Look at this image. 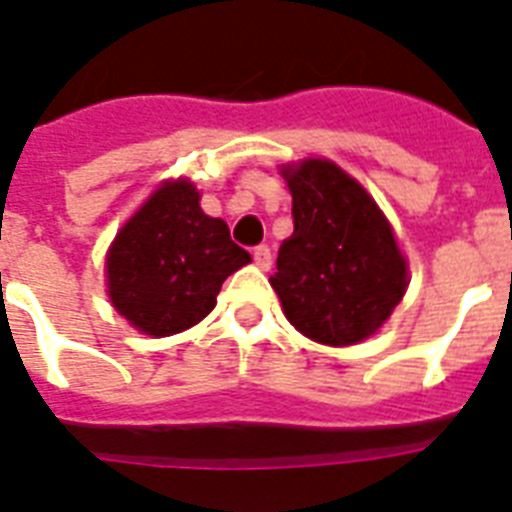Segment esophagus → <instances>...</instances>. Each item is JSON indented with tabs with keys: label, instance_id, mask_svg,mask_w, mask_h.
Listing matches in <instances>:
<instances>
[{
	"label": "esophagus",
	"instance_id": "obj_1",
	"mask_svg": "<svg viewBox=\"0 0 512 512\" xmlns=\"http://www.w3.org/2000/svg\"><path fill=\"white\" fill-rule=\"evenodd\" d=\"M252 260H255L257 268L268 271V268H271V249L265 247V244H260V247L252 249Z\"/></svg>",
	"mask_w": 512,
	"mask_h": 512
}]
</instances>
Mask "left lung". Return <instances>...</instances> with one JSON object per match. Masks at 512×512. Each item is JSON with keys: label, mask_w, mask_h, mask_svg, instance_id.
Here are the masks:
<instances>
[{"label": "left lung", "mask_w": 512, "mask_h": 512, "mask_svg": "<svg viewBox=\"0 0 512 512\" xmlns=\"http://www.w3.org/2000/svg\"><path fill=\"white\" fill-rule=\"evenodd\" d=\"M295 233L279 247L276 289L287 319L324 345L382 327L406 289V263L372 196L332 162L287 167Z\"/></svg>", "instance_id": "left-lung-1"}]
</instances>
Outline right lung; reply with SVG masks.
<instances>
[{
  "mask_svg": "<svg viewBox=\"0 0 512 512\" xmlns=\"http://www.w3.org/2000/svg\"><path fill=\"white\" fill-rule=\"evenodd\" d=\"M249 252L223 220L201 212L191 183L162 185L124 225L108 252V295L132 327L167 337L215 308L223 281Z\"/></svg>",
  "mask_w": 512,
  "mask_h": 512,
  "instance_id": "obj_1",
  "label": "right lung"
}]
</instances>
